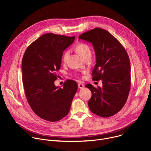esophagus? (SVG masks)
<instances>
[{
    "instance_id": "1",
    "label": "esophagus",
    "mask_w": 151,
    "mask_h": 151,
    "mask_svg": "<svg viewBox=\"0 0 151 151\" xmlns=\"http://www.w3.org/2000/svg\"><path fill=\"white\" fill-rule=\"evenodd\" d=\"M83 87H84L83 84H82V83H78V88H79V89H82V88H83Z\"/></svg>"
}]
</instances>
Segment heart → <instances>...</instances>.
I'll return each mask as SVG.
<instances>
[{"label": "heart", "instance_id": "1", "mask_svg": "<svg viewBox=\"0 0 151 151\" xmlns=\"http://www.w3.org/2000/svg\"><path fill=\"white\" fill-rule=\"evenodd\" d=\"M78 53L83 58H85L89 54H91V49L90 47L85 44H79L76 48ZM69 51H67L64 52L63 56V61L64 62L66 61V60L68 58V57L69 55Z\"/></svg>", "mask_w": 151, "mask_h": 151}]
</instances>
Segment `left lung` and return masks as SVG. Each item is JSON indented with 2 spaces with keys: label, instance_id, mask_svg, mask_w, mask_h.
<instances>
[{
  "label": "left lung",
  "instance_id": "1",
  "mask_svg": "<svg viewBox=\"0 0 151 151\" xmlns=\"http://www.w3.org/2000/svg\"><path fill=\"white\" fill-rule=\"evenodd\" d=\"M79 39L93 45L96 59L93 79L101 80L103 84L98 88L91 84L86 85L92 93L88 103L89 108L98 116H111L121 111L130 92L131 68L128 55L120 42L102 29L85 32Z\"/></svg>",
  "mask_w": 151,
  "mask_h": 151
}]
</instances>
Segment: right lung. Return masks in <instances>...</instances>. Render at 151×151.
<instances>
[{"mask_svg": "<svg viewBox=\"0 0 151 151\" xmlns=\"http://www.w3.org/2000/svg\"><path fill=\"white\" fill-rule=\"evenodd\" d=\"M75 37L47 33L26 50L21 63L22 79L27 101L40 118L55 122L66 116L78 90L77 83L68 80L56 87V72L61 67L63 51Z\"/></svg>", "mask_w": 151, "mask_h": 151, "instance_id": "add662e5", "label": "right lung"}]
</instances>
